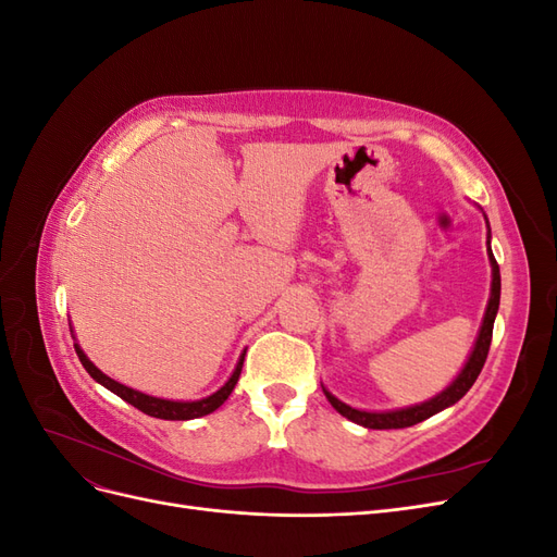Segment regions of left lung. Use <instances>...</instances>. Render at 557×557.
<instances>
[{"label": "left lung", "mask_w": 557, "mask_h": 557, "mask_svg": "<svg viewBox=\"0 0 557 557\" xmlns=\"http://www.w3.org/2000/svg\"><path fill=\"white\" fill-rule=\"evenodd\" d=\"M487 258H491V267H493V283H491V299H487V307H485V315H483V323L476 336V344L474 350L469 352V360L465 362L462 372L455 376V381L442 391L436 397L423 401V404H416V407H407V409H397V411H360V409H352L348 404L336 399L332 393H327L323 387L325 397L330 399L332 407L339 411L344 418L352 420V423H358L362 428L369 430H399V428H411L416 423H423L425 418L440 413L448 407H453L455 401H460L474 381L479 379L481 369L485 364L487 358V350H491V342H493V325H495V315L499 309V290H502V281H499V264L493 256L491 250V230H487Z\"/></svg>", "instance_id": "8db88e82"}]
</instances>
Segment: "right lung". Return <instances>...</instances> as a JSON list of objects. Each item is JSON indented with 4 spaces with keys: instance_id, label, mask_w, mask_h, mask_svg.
<instances>
[{
    "instance_id": "obj_1",
    "label": "right lung",
    "mask_w": 557,
    "mask_h": 557,
    "mask_svg": "<svg viewBox=\"0 0 557 557\" xmlns=\"http://www.w3.org/2000/svg\"><path fill=\"white\" fill-rule=\"evenodd\" d=\"M76 348V356L81 360V364L86 367V372L97 381L102 383L107 391L115 393L121 399H125L127 404H132V407H137L139 411H144L146 416H153V418H162V420H193V418H199V416H207L211 411H215L221 404L230 397V393L234 391V385H237L239 381V374H242V367H244V356L246 350L242 352V358L237 362V367H234L232 376L227 379V383L221 387V391L205 397V399H195V401H172V399H160V397H150V395H144L139 391H134V387H127L123 383H117L113 379H109L104 372H99V369L88 360L86 352L81 350L78 344H74Z\"/></svg>"
}]
</instances>
